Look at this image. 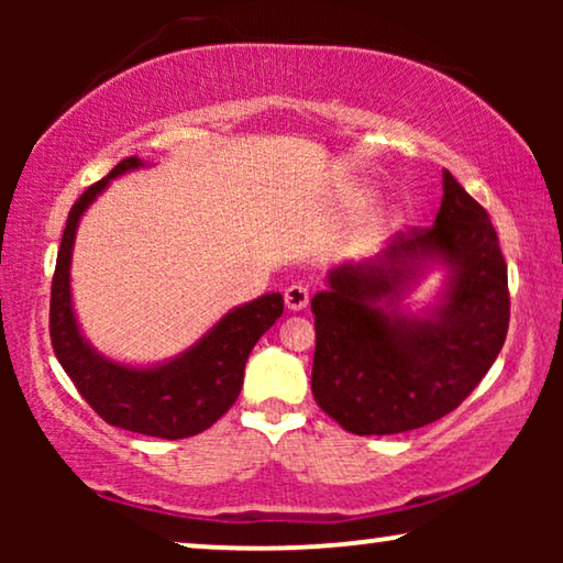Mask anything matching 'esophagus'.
I'll list each match as a JSON object with an SVG mask.
<instances>
[{"label": "esophagus", "mask_w": 563, "mask_h": 563, "mask_svg": "<svg viewBox=\"0 0 563 563\" xmlns=\"http://www.w3.org/2000/svg\"><path fill=\"white\" fill-rule=\"evenodd\" d=\"M284 305H287L289 312H302L307 305H310V289L305 287L302 282H291L287 289H284Z\"/></svg>", "instance_id": "obj_1"}]
</instances>
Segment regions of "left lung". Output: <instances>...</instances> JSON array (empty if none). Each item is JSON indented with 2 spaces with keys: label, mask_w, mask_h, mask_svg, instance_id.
Listing matches in <instances>:
<instances>
[{
  "label": "left lung",
  "mask_w": 563,
  "mask_h": 563,
  "mask_svg": "<svg viewBox=\"0 0 563 563\" xmlns=\"http://www.w3.org/2000/svg\"><path fill=\"white\" fill-rule=\"evenodd\" d=\"M433 271L434 302L406 299ZM312 395L356 435L430 426L464 402L503 351L507 264L484 207L443 168L433 228L397 233L374 258L330 268L312 297Z\"/></svg>",
  "instance_id": "1"
}]
</instances>
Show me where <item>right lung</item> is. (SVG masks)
Returning a JSON list of instances; mask_svg holds the SVG:
<instances>
[{"label":"right lung","mask_w":563,"mask_h":563,"mask_svg":"<svg viewBox=\"0 0 563 563\" xmlns=\"http://www.w3.org/2000/svg\"><path fill=\"white\" fill-rule=\"evenodd\" d=\"M137 156L120 161L102 181L76 199L60 238L51 287V341L58 364L99 418L114 428L166 438L197 435L214 426L241 395L245 361L258 338L282 318L284 297L268 291L228 310L189 349L156 364H125L104 356L84 335L74 310L71 258L79 222L112 179L145 168Z\"/></svg>","instance_id":"1"}]
</instances>
